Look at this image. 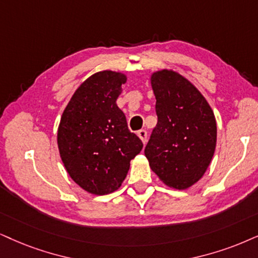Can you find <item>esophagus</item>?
Returning <instances> with one entry per match:
<instances>
[{"label":"esophagus","mask_w":258,"mask_h":258,"mask_svg":"<svg viewBox=\"0 0 258 258\" xmlns=\"http://www.w3.org/2000/svg\"><path fill=\"white\" fill-rule=\"evenodd\" d=\"M138 137L143 142V144H145L146 140H148V132H146V130H140V131H138Z\"/></svg>","instance_id":"obj_1"}]
</instances>
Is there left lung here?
I'll use <instances>...</instances> for the list:
<instances>
[{
  "label": "left lung",
  "mask_w": 258,
  "mask_h": 258,
  "mask_svg": "<svg viewBox=\"0 0 258 258\" xmlns=\"http://www.w3.org/2000/svg\"><path fill=\"white\" fill-rule=\"evenodd\" d=\"M150 82L158 122L145 157L163 183L184 190L210 167L217 146L216 116L200 90L177 71H155Z\"/></svg>",
  "instance_id": "1"
}]
</instances>
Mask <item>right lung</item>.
Returning a JSON list of instances; mask_svg holds the SVG:
<instances>
[{"instance_id":"1","label":"right lung","mask_w":258,"mask_h":258,"mask_svg":"<svg viewBox=\"0 0 258 258\" xmlns=\"http://www.w3.org/2000/svg\"><path fill=\"white\" fill-rule=\"evenodd\" d=\"M126 81L120 71H97L80 84L61 114L57 132L61 162L75 183L89 194L118 190L130 162L143 149L116 105Z\"/></svg>"}]
</instances>
